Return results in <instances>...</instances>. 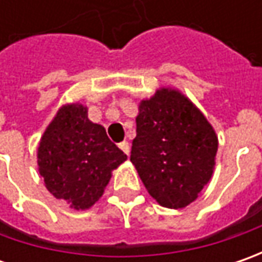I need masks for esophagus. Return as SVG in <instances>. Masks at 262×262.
I'll use <instances>...</instances> for the list:
<instances>
[{
	"label": "esophagus",
	"mask_w": 262,
	"mask_h": 262,
	"mask_svg": "<svg viewBox=\"0 0 262 262\" xmlns=\"http://www.w3.org/2000/svg\"><path fill=\"white\" fill-rule=\"evenodd\" d=\"M119 148L125 153L126 156H129V143H128V141H122V143H119Z\"/></svg>",
	"instance_id": "34e87169"
}]
</instances>
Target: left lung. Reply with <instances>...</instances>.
<instances>
[{
	"label": "left lung",
	"instance_id": "8db88e82",
	"mask_svg": "<svg viewBox=\"0 0 262 262\" xmlns=\"http://www.w3.org/2000/svg\"><path fill=\"white\" fill-rule=\"evenodd\" d=\"M131 162L162 207L184 208L203 191L216 166L219 140L204 114L184 93L160 87L143 99Z\"/></svg>",
	"mask_w": 262,
	"mask_h": 262
}]
</instances>
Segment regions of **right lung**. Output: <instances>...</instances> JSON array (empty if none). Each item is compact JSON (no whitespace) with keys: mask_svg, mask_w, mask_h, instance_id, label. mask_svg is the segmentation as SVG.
<instances>
[{"mask_svg":"<svg viewBox=\"0 0 262 262\" xmlns=\"http://www.w3.org/2000/svg\"><path fill=\"white\" fill-rule=\"evenodd\" d=\"M125 160V153L107 138L103 126L89 119L81 103L61 106L37 147V169L46 189L76 210L99 201L112 170Z\"/></svg>","mask_w":262,"mask_h":262,"instance_id":"1","label":"right lung"}]
</instances>
